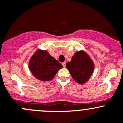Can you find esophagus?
Instances as JSON below:
<instances>
[{
	"mask_svg": "<svg viewBox=\"0 0 123 123\" xmlns=\"http://www.w3.org/2000/svg\"><path fill=\"white\" fill-rule=\"evenodd\" d=\"M62 65H63V68H66V62H63V63H62Z\"/></svg>",
	"mask_w": 123,
	"mask_h": 123,
	"instance_id": "34e87169",
	"label": "esophagus"
}]
</instances>
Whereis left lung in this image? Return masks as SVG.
Here are the masks:
<instances>
[{"label":"left lung","mask_w":123,"mask_h":123,"mask_svg":"<svg viewBox=\"0 0 123 123\" xmlns=\"http://www.w3.org/2000/svg\"><path fill=\"white\" fill-rule=\"evenodd\" d=\"M66 66L74 81L80 85L85 84L89 80L95 67L89 55L83 50L74 53L72 60L67 62Z\"/></svg>","instance_id":"1"}]
</instances>
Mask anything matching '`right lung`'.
<instances>
[{
    "label": "right lung",
    "mask_w": 123,
    "mask_h": 123,
    "mask_svg": "<svg viewBox=\"0 0 123 123\" xmlns=\"http://www.w3.org/2000/svg\"><path fill=\"white\" fill-rule=\"evenodd\" d=\"M28 68L35 78L45 82L52 80L63 66L47 51L38 49L31 56Z\"/></svg>",
    "instance_id": "1"
}]
</instances>
